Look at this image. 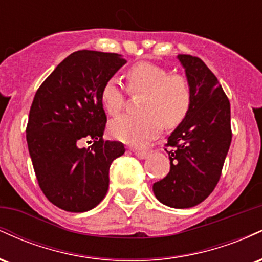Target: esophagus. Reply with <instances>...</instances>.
<instances>
[{
    "label": "esophagus",
    "mask_w": 262,
    "mask_h": 262,
    "mask_svg": "<svg viewBox=\"0 0 262 262\" xmlns=\"http://www.w3.org/2000/svg\"><path fill=\"white\" fill-rule=\"evenodd\" d=\"M133 152L139 159H145L150 155V151H148V150H133Z\"/></svg>",
    "instance_id": "obj_1"
}]
</instances>
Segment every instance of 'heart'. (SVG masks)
I'll return each instance as SVG.
<instances>
[{
	"mask_svg": "<svg viewBox=\"0 0 262 262\" xmlns=\"http://www.w3.org/2000/svg\"><path fill=\"white\" fill-rule=\"evenodd\" d=\"M132 93L144 92L140 114H124L110 123L113 138L133 146H144L161 132L173 128L187 116L192 104V89L182 75L171 74L162 66L138 62L125 74ZM101 102L111 116L121 113L125 93L118 80L108 79L101 90Z\"/></svg>",
	"mask_w": 262,
	"mask_h": 262,
	"instance_id": "b5f03b06",
	"label": "heart"
}]
</instances>
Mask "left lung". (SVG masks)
<instances>
[{"instance_id":"left-lung-1","label":"left lung","mask_w":262,"mask_h":262,"mask_svg":"<svg viewBox=\"0 0 262 262\" xmlns=\"http://www.w3.org/2000/svg\"><path fill=\"white\" fill-rule=\"evenodd\" d=\"M192 89L187 116L167 139L170 172L152 185L155 197L171 208L203 202L221 177L231 143L230 103L214 74L200 58L179 54Z\"/></svg>"}]
</instances>
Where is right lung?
<instances>
[{"label":"right lung","instance_id":"obj_1","mask_svg":"<svg viewBox=\"0 0 262 262\" xmlns=\"http://www.w3.org/2000/svg\"><path fill=\"white\" fill-rule=\"evenodd\" d=\"M127 60L114 53L79 50L62 60L33 100L27 143L39 187L66 212H87L103 200L110 167L124 154L119 141L103 140L107 117L103 83ZM83 139L93 143L81 148Z\"/></svg>","mask_w":262,"mask_h":262}]
</instances>
